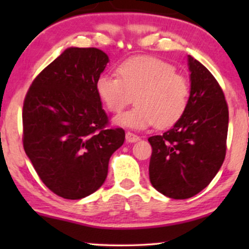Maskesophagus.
Instances as JSON below:
<instances>
[{"instance_id": "obj_1", "label": "esophagus", "mask_w": 249, "mask_h": 249, "mask_svg": "<svg viewBox=\"0 0 249 249\" xmlns=\"http://www.w3.org/2000/svg\"><path fill=\"white\" fill-rule=\"evenodd\" d=\"M125 141H127L128 142H138L139 141V137L137 135H135V134H132V132H127V134H125Z\"/></svg>"}]
</instances>
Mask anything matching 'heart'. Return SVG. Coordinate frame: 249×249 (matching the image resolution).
I'll use <instances>...</instances> for the list:
<instances>
[{
    "label": "heart",
    "instance_id": "heart-1",
    "mask_svg": "<svg viewBox=\"0 0 249 249\" xmlns=\"http://www.w3.org/2000/svg\"><path fill=\"white\" fill-rule=\"evenodd\" d=\"M117 74H102L95 84L97 96L112 113L124 110L135 95L136 107L118 115L117 125L132 130H145L155 124L166 128L185 113L190 87L172 64L152 56H136L119 64Z\"/></svg>",
    "mask_w": 249,
    "mask_h": 249
}]
</instances>
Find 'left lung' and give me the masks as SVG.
<instances>
[{"label":"left lung","mask_w":249,"mask_h":249,"mask_svg":"<svg viewBox=\"0 0 249 249\" xmlns=\"http://www.w3.org/2000/svg\"><path fill=\"white\" fill-rule=\"evenodd\" d=\"M190 95L185 113L152 145L149 180L166 197L186 199L212 181L226 158L229 111L213 74L188 55Z\"/></svg>","instance_id":"8db88e82"}]
</instances>
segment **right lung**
Instances as JSON below:
<instances>
[{
	"label": "right lung",
	"mask_w": 249,
	"mask_h": 249,
	"mask_svg": "<svg viewBox=\"0 0 249 249\" xmlns=\"http://www.w3.org/2000/svg\"><path fill=\"white\" fill-rule=\"evenodd\" d=\"M108 61L98 49L69 47L36 77L23 102V148L40 180L63 198L96 192L124 142V129H105L95 89Z\"/></svg>",
	"instance_id": "1"
}]
</instances>
